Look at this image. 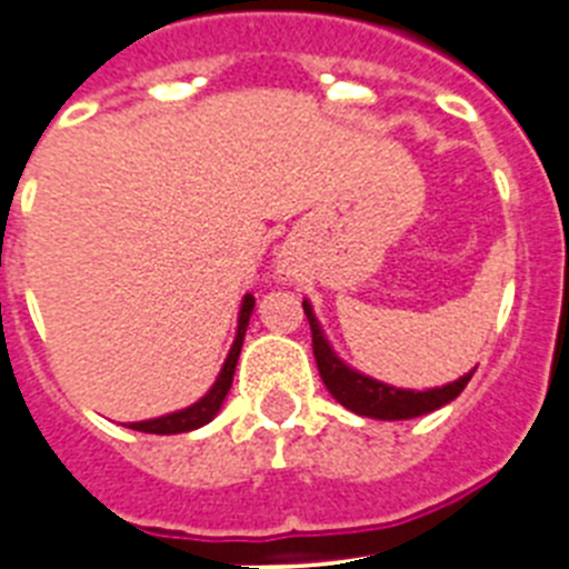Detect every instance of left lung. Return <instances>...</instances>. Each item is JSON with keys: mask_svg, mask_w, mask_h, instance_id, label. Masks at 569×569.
Returning <instances> with one entry per match:
<instances>
[{"mask_svg": "<svg viewBox=\"0 0 569 569\" xmlns=\"http://www.w3.org/2000/svg\"><path fill=\"white\" fill-rule=\"evenodd\" d=\"M305 316L310 321V330H313V356L316 365H319V373L325 387L330 390L336 401L347 410H353L356 416H367V419H381V421H401V419H416V416L433 413L439 407L450 405L456 396L467 387V381L472 379L476 367L470 373H465L461 379L450 381V385L430 387V390H405V387L385 385L379 379H370V376L359 373L350 365L336 356V350L330 347L328 336L321 330L319 319L313 313V305L308 299L301 301Z\"/></svg>", "mask_w": 569, "mask_h": 569, "instance_id": "left-lung-1", "label": "left lung"}]
</instances>
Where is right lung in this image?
I'll return each instance as SVG.
<instances>
[{
  "label": "right lung",
  "instance_id": "right-lung-1",
  "mask_svg": "<svg viewBox=\"0 0 569 569\" xmlns=\"http://www.w3.org/2000/svg\"><path fill=\"white\" fill-rule=\"evenodd\" d=\"M256 308V299L250 293H244L239 308V325H236V339L233 347H230L228 359H224L222 370L216 376L213 387H210L208 393L202 399L196 401V405L184 407V410H176V413L159 416V419H148V421H133L130 430H142V433H156V436H173V433H190V430H199V427L208 425L219 410H222L224 399H228V390L233 385V373H236V361H239L241 353V341H244V333H248L250 325V313Z\"/></svg>",
  "mask_w": 569,
  "mask_h": 569
}]
</instances>
